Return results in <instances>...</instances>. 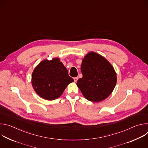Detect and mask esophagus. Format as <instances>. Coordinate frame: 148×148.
<instances>
[{
  "label": "esophagus",
  "mask_w": 148,
  "mask_h": 148,
  "mask_svg": "<svg viewBox=\"0 0 148 148\" xmlns=\"http://www.w3.org/2000/svg\"><path fill=\"white\" fill-rule=\"evenodd\" d=\"M78 77H74V82H77V80H78Z\"/></svg>",
  "instance_id": "obj_1"
}]
</instances>
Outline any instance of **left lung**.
I'll list each match as a JSON object with an SVG mask.
<instances>
[{"instance_id":"left-lung-1","label":"left lung","mask_w":148,"mask_h":148,"mask_svg":"<svg viewBox=\"0 0 148 148\" xmlns=\"http://www.w3.org/2000/svg\"><path fill=\"white\" fill-rule=\"evenodd\" d=\"M82 77L77 86L87 100L97 102L108 97L116 84V72L111 63L101 55L91 51L82 59Z\"/></svg>"}]
</instances>
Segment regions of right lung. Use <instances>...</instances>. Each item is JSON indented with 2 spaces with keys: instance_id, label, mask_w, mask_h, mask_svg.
I'll use <instances>...</instances> for the list:
<instances>
[{
  "instance_id": "add662e5",
  "label": "right lung",
  "mask_w": 148,
  "mask_h": 148,
  "mask_svg": "<svg viewBox=\"0 0 148 148\" xmlns=\"http://www.w3.org/2000/svg\"><path fill=\"white\" fill-rule=\"evenodd\" d=\"M73 81L59 58L41 61L32 75V84L35 92L42 98L50 101L60 97Z\"/></svg>"
}]
</instances>
